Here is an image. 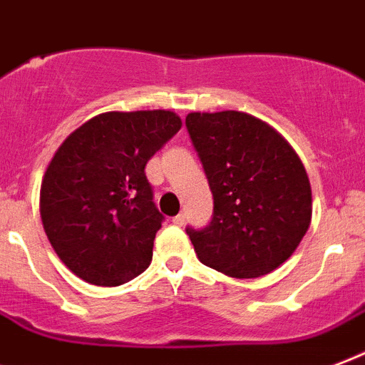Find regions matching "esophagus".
Returning <instances> with one entry per match:
<instances>
[{
    "mask_svg": "<svg viewBox=\"0 0 365 365\" xmlns=\"http://www.w3.org/2000/svg\"><path fill=\"white\" fill-rule=\"evenodd\" d=\"M173 225H177V227H182V225H185V213H179L177 217H173Z\"/></svg>",
    "mask_w": 365,
    "mask_h": 365,
    "instance_id": "1",
    "label": "esophagus"
}]
</instances>
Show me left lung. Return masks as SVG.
Segmentation results:
<instances>
[{
	"label": "left lung",
	"instance_id": "obj_1",
	"mask_svg": "<svg viewBox=\"0 0 365 365\" xmlns=\"http://www.w3.org/2000/svg\"><path fill=\"white\" fill-rule=\"evenodd\" d=\"M186 129L213 192L211 222L186 228L197 259L232 278L276 270L312 219L303 162L276 129L245 112H192Z\"/></svg>",
	"mask_w": 365,
	"mask_h": 365
}]
</instances>
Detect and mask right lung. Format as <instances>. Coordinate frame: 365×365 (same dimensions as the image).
I'll list each match as a JSON object with an SVG mask.
<instances>
[{
	"instance_id": "1",
	"label": "right lung",
	"mask_w": 365,
	"mask_h": 365,
	"mask_svg": "<svg viewBox=\"0 0 365 365\" xmlns=\"http://www.w3.org/2000/svg\"><path fill=\"white\" fill-rule=\"evenodd\" d=\"M180 125L169 110L106 112L55 152L39 213L53 250L78 278L114 287L148 268L163 215L144 168Z\"/></svg>"
}]
</instances>
